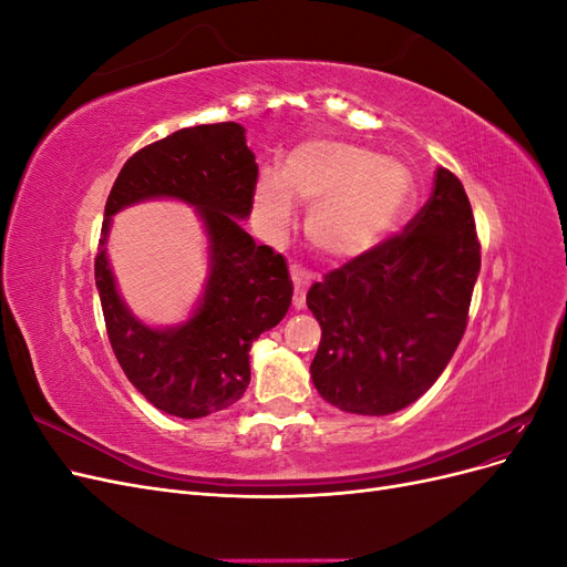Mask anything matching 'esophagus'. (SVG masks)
<instances>
[{"mask_svg": "<svg viewBox=\"0 0 567 567\" xmlns=\"http://www.w3.org/2000/svg\"><path fill=\"white\" fill-rule=\"evenodd\" d=\"M290 279H293L296 284V296H293V307L296 310H302L305 307V296H307V288H310V281H312V274L293 265L290 267Z\"/></svg>", "mask_w": 567, "mask_h": 567, "instance_id": "obj_1", "label": "esophagus"}]
</instances>
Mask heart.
I'll return each instance as SVG.
<instances>
[{
    "label": "heart",
    "instance_id": "1",
    "mask_svg": "<svg viewBox=\"0 0 567 567\" xmlns=\"http://www.w3.org/2000/svg\"><path fill=\"white\" fill-rule=\"evenodd\" d=\"M409 169L367 146L317 140L288 153L279 182L262 177L255 208L262 221L284 227L290 200L312 205L310 241L331 257L373 248L394 227L411 196Z\"/></svg>",
    "mask_w": 567,
    "mask_h": 567
}]
</instances>
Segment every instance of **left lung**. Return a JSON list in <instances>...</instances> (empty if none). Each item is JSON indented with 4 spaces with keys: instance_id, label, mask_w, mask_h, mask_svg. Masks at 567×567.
<instances>
[{
    "instance_id": "1",
    "label": "left lung",
    "mask_w": 567,
    "mask_h": 567,
    "mask_svg": "<svg viewBox=\"0 0 567 567\" xmlns=\"http://www.w3.org/2000/svg\"><path fill=\"white\" fill-rule=\"evenodd\" d=\"M480 241L463 184L437 167L433 196L402 234L317 281L321 326L310 367L321 398L348 414H394L431 388L468 323Z\"/></svg>"
}]
</instances>
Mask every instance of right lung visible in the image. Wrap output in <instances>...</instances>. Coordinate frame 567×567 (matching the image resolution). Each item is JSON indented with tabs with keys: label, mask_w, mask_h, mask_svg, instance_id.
<instances>
[{
	"label": "right lung",
	"mask_w": 567,
	"mask_h": 567,
	"mask_svg": "<svg viewBox=\"0 0 567 567\" xmlns=\"http://www.w3.org/2000/svg\"><path fill=\"white\" fill-rule=\"evenodd\" d=\"M255 153L236 123L184 127L123 165L111 188L94 277L111 348L130 383L165 414L203 419L244 398L250 346L290 307L284 255L257 246L241 219L252 210ZM175 197L194 204L209 234L212 274L195 315L169 330L136 320L116 293L105 257L110 217L127 204Z\"/></svg>",
	"instance_id": "1"
}]
</instances>
